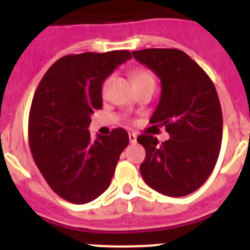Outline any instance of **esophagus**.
Wrapping results in <instances>:
<instances>
[{"label":"esophagus","instance_id":"obj_1","mask_svg":"<svg viewBox=\"0 0 250 250\" xmlns=\"http://www.w3.org/2000/svg\"><path fill=\"white\" fill-rule=\"evenodd\" d=\"M136 138H138V136H136V134H129V140L131 144L136 143Z\"/></svg>","mask_w":250,"mask_h":250}]
</instances>
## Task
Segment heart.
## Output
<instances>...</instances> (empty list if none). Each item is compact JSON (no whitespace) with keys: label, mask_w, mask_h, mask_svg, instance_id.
<instances>
[{"label":"heart","mask_w":250,"mask_h":250,"mask_svg":"<svg viewBox=\"0 0 250 250\" xmlns=\"http://www.w3.org/2000/svg\"><path fill=\"white\" fill-rule=\"evenodd\" d=\"M131 76H132V81H134V85L135 86L141 85V83H155L154 76H152L147 70H144V68H136V70H134ZM107 85H109V80H105V83H103V87H101V92H103V95L106 92Z\"/></svg>","instance_id":"heart-1"}]
</instances>
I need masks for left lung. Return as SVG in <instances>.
Segmentation results:
<instances>
[{"label":"left lung","instance_id":"8db88e82","mask_svg":"<svg viewBox=\"0 0 250 250\" xmlns=\"http://www.w3.org/2000/svg\"><path fill=\"white\" fill-rule=\"evenodd\" d=\"M134 59L161 81L160 101L150 123L165 126L170 139L140 135L145 155L140 173L150 188L185 196L210 176L219 156L223 115L215 86L198 63L178 48L132 51Z\"/></svg>","mask_w":250,"mask_h":250}]
</instances>
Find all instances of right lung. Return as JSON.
Here are the masks:
<instances>
[{"instance_id": "right-lung-1", "label": "right lung", "mask_w": 250, "mask_h": 250, "mask_svg": "<svg viewBox=\"0 0 250 250\" xmlns=\"http://www.w3.org/2000/svg\"><path fill=\"white\" fill-rule=\"evenodd\" d=\"M127 50L85 52L57 60L42 77L28 116V143L37 167L62 199L86 204L109 188L120 154L129 144L121 127L91 140V115L103 106L101 86Z\"/></svg>"}]
</instances>
